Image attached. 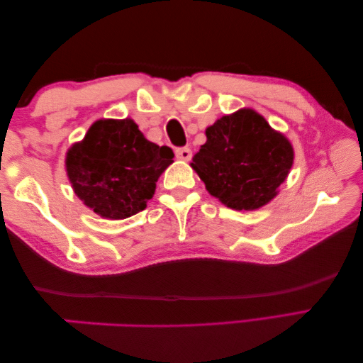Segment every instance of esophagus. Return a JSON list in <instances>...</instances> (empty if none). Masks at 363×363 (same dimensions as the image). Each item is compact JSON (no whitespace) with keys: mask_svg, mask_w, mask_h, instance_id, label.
I'll return each instance as SVG.
<instances>
[{"mask_svg":"<svg viewBox=\"0 0 363 363\" xmlns=\"http://www.w3.org/2000/svg\"><path fill=\"white\" fill-rule=\"evenodd\" d=\"M175 156H177V159H180V160H189L193 156V152H191V150H189V147H178V150L175 151Z\"/></svg>","mask_w":363,"mask_h":363,"instance_id":"esophagus-1","label":"esophagus"}]
</instances>
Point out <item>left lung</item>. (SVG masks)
I'll use <instances>...</instances> for the list:
<instances>
[{"label": "left lung", "instance_id": "left-lung-1", "mask_svg": "<svg viewBox=\"0 0 363 363\" xmlns=\"http://www.w3.org/2000/svg\"><path fill=\"white\" fill-rule=\"evenodd\" d=\"M206 136L191 167L213 198L235 211H255L275 198L294 160L286 136L249 108L220 117Z\"/></svg>", "mask_w": 363, "mask_h": 363}]
</instances>
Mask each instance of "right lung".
I'll return each mask as SVG.
<instances>
[{
  "label": "right lung",
  "instance_id": "obj_1",
  "mask_svg": "<svg viewBox=\"0 0 363 363\" xmlns=\"http://www.w3.org/2000/svg\"><path fill=\"white\" fill-rule=\"evenodd\" d=\"M172 159L174 151L147 141L132 118H101L70 146L65 170L83 204L122 220L145 209Z\"/></svg>",
  "mask_w": 363,
  "mask_h": 363
}]
</instances>
